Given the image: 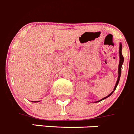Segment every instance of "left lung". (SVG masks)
Here are the masks:
<instances>
[{
    "instance_id": "8db88e82",
    "label": "left lung",
    "mask_w": 134,
    "mask_h": 134,
    "mask_svg": "<svg viewBox=\"0 0 134 134\" xmlns=\"http://www.w3.org/2000/svg\"><path fill=\"white\" fill-rule=\"evenodd\" d=\"M122 44L120 43V46H119V58H120V60H119V69H118V75H119V76H118V79H117V80H116V84H115V88H114V90H113V92H111L110 94H109L108 96H106V97H103V98H102V99L99 100V101H97V102H94V103H97V102H101V101H102V100L105 99L107 98L108 97H109L110 96H111L112 95V93H113L114 91L116 90V87H117L118 84H119V80H120V75H121V69H122V65L123 64V62H124V57H123L122 54Z\"/></svg>"
}]
</instances>
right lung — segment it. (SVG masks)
Masks as SVG:
<instances>
[{
	"label": "right lung",
	"mask_w": 134,
	"mask_h": 134,
	"mask_svg": "<svg viewBox=\"0 0 134 134\" xmlns=\"http://www.w3.org/2000/svg\"><path fill=\"white\" fill-rule=\"evenodd\" d=\"M40 101H34V102H35V103H36V102H39Z\"/></svg>",
	"instance_id": "right-lung-1"
}]
</instances>
